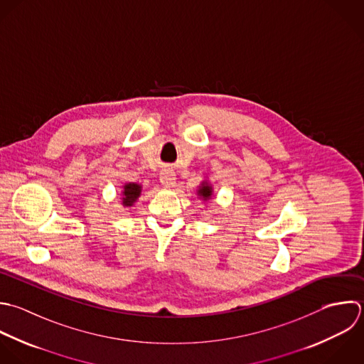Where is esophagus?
I'll use <instances>...</instances> for the list:
<instances>
[{
    "label": "esophagus",
    "mask_w": 364,
    "mask_h": 364,
    "mask_svg": "<svg viewBox=\"0 0 364 364\" xmlns=\"http://www.w3.org/2000/svg\"><path fill=\"white\" fill-rule=\"evenodd\" d=\"M160 183L164 187H167V188L173 187L176 184V174H174V171L171 168H163L161 173H160Z\"/></svg>",
    "instance_id": "obj_1"
}]
</instances>
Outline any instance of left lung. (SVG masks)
<instances>
[{"mask_svg": "<svg viewBox=\"0 0 364 364\" xmlns=\"http://www.w3.org/2000/svg\"><path fill=\"white\" fill-rule=\"evenodd\" d=\"M211 187L208 186V184H205V183H203L201 184V187H200V190H198V194L204 198V200H207V198H210L211 197Z\"/></svg>", "mask_w": 364, "mask_h": 364, "instance_id": "8db88e82", "label": "left lung"}]
</instances>
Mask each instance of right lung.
<instances>
[{
    "mask_svg": "<svg viewBox=\"0 0 364 364\" xmlns=\"http://www.w3.org/2000/svg\"><path fill=\"white\" fill-rule=\"evenodd\" d=\"M141 187L136 183H127L123 187V205H132L140 196Z\"/></svg>",
    "mask_w": 364,
    "mask_h": 364,
    "instance_id": "1",
    "label": "right lung"
}]
</instances>
